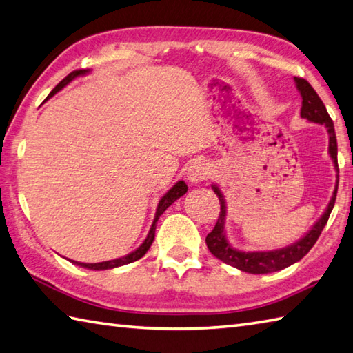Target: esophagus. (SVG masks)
<instances>
[{
  "label": "esophagus",
  "instance_id": "34e87169",
  "mask_svg": "<svg viewBox=\"0 0 353 353\" xmlns=\"http://www.w3.org/2000/svg\"><path fill=\"white\" fill-rule=\"evenodd\" d=\"M211 176V168L209 165L203 161H196L190 165L188 172H186V177L191 183H200L206 181V179Z\"/></svg>",
  "mask_w": 353,
  "mask_h": 353
}]
</instances>
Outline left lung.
I'll use <instances>...</instances> for the list:
<instances>
[{
	"label": "left lung",
	"mask_w": 353,
	"mask_h": 353,
	"mask_svg": "<svg viewBox=\"0 0 353 353\" xmlns=\"http://www.w3.org/2000/svg\"><path fill=\"white\" fill-rule=\"evenodd\" d=\"M294 81L302 97L301 117L308 119L311 123H317L326 127L327 134H329V154H331L335 171L339 172V161H336V137H335L332 119L329 117L323 101L320 100V97L317 95L316 91H314V88L308 83V81L301 77H294ZM336 177H339V174H336ZM336 188H339V185L335 186L331 201H329V205L326 206L323 215H321L316 221V224H314V226L308 230V234H305V236H302L299 241H296L291 245L282 247V249H277V250L243 252V250L235 249V247H232L228 241L226 230H224V221H226V200H224L219 186L212 185L214 192L219 196L221 211H220L219 220H216L215 228L212 229L211 234H208L206 236L208 249L215 258L226 262L228 265H232L238 270H241V272L252 273V274L279 272V270H283L292 264H296L297 261H301L305 254L312 249V245L316 244L321 230H323V228L326 226L329 215H331L332 208L335 205Z\"/></svg>",
	"instance_id": "1"
}]
</instances>
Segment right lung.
Instances as JSON below:
<instances>
[{"label":"right lung","instance_id":"right-lung-1","mask_svg":"<svg viewBox=\"0 0 353 353\" xmlns=\"http://www.w3.org/2000/svg\"><path fill=\"white\" fill-rule=\"evenodd\" d=\"M88 72H89V70H77V71H72V72L70 74V76H66V77L61 81V83H59L54 89H52V91L50 92V95L47 97V100L51 99V97L54 95V94H57L59 91H61L62 88H65L66 85H68L71 80H74V79L79 77V76H85V74H88ZM47 100H45V101H47ZM186 191H188V186H186V183H185L183 181H179V182H177L174 186H172V188L159 200V205H157L154 220H153L152 228H150L148 235H147V238L144 239V243H142L134 252H132V253H129V254H125V256L117 258V259H110V261H104V262H97V264H85V262H77V261H71V262H72V264L80 265V267H85V268H89V270H110V268L121 267V265H125V264H130V262H133V261L141 259V258L144 256V254L147 253V250L150 249V245H152V243H153L156 224H157V220H159V216H161L165 211H167V208H168L170 205H172L177 199H181V197L183 196V194H186Z\"/></svg>","mask_w":353,"mask_h":353}]
</instances>
